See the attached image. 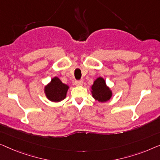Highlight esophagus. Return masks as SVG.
<instances>
[{"label": "esophagus", "instance_id": "obj_1", "mask_svg": "<svg viewBox=\"0 0 160 160\" xmlns=\"http://www.w3.org/2000/svg\"><path fill=\"white\" fill-rule=\"evenodd\" d=\"M75 85H82L83 84V81L82 80H75Z\"/></svg>", "mask_w": 160, "mask_h": 160}]
</instances>
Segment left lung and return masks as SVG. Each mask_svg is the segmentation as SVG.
<instances>
[{
    "instance_id": "obj_1",
    "label": "left lung",
    "mask_w": 160,
    "mask_h": 160,
    "mask_svg": "<svg viewBox=\"0 0 160 160\" xmlns=\"http://www.w3.org/2000/svg\"><path fill=\"white\" fill-rule=\"evenodd\" d=\"M92 93L93 98L100 102H105L110 99L112 96V92L107 87L104 80L102 78H98L94 81L92 85Z\"/></svg>"
}]
</instances>
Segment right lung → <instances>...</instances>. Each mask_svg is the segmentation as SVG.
<instances>
[{
	"label": "right lung",
	"instance_id": "right-lung-1",
	"mask_svg": "<svg viewBox=\"0 0 160 160\" xmlns=\"http://www.w3.org/2000/svg\"><path fill=\"white\" fill-rule=\"evenodd\" d=\"M69 87L62 83L58 78L55 77L45 88L47 98L54 102H61L66 98L67 92Z\"/></svg>",
	"mask_w": 160,
	"mask_h": 160
}]
</instances>
